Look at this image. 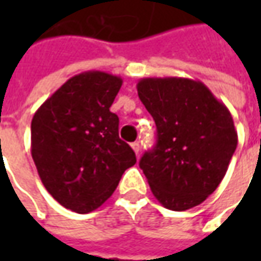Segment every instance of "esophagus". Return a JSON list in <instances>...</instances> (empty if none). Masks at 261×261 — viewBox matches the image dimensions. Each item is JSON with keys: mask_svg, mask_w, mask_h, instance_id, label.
Returning <instances> with one entry per match:
<instances>
[{"mask_svg": "<svg viewBox=\"0 0 261 261\" xmlns=\"http://www.w3.org/2000/svg\"><path fill=\"white\" fill-rule=\"evenodd\" d=\"M130 146H132V149H134V151H135V154L136 155H139V152H141V145H139V142H132V144H130Z\"/></svg>", "mask_w": 261, "mask_h": 261, "instance_id": "esophagus-1", "label": "esophagus"}]
</instances>
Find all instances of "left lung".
Returning a JSON list of instances; mask_svg holds the SVG:
<instances>
[{
    "mask_svg": "<svg viewBox=\"0 0 261 261\" xmlns=\"http://www.w3.org/2000/svg\"><path fill=\"white\" fill-rule=\"evenodd\" d=\"M138 95L156 125V144L139 161L152 195L171 211L200 205L225 177L238 135L232 116L190 78H142Z\"/></svg>",
    "mask_w": 261,
    "mask_h": 261,
    "instance_id": "1",
    "label": "left lung"
}]
</instances>
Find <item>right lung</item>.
I'll use <instances>...</instances> for the list:
<instances>
[{"instance_id": "right-lung-1", "label": "right lung", "mask_w": 261, "mask_h": 261, "mask_svg": "<svg viewBox=\"0 0 261 261\" xmlns=\"http://www.w3.org/2000/svg\"><path fill=\"white\" fill-rule=\"evenodd\" d=\"M122 78L103 71L72 76L36 110L32 156L46 190L76 214H88L113 195L136 163L119 138V117L110 112Z\"/></svg>"}]
</instances>
